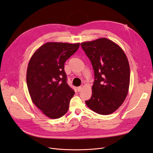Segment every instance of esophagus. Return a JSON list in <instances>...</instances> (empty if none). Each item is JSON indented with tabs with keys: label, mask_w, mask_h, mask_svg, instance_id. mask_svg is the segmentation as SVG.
<instances>
[{
	"label": "esophagus",
	"mask_w": 153,
	"mask_h": 153,
	"mask_svg": "<svg viewBox=\"0 0 153 153\" xmlns=\"http://www.w3.org/2000/svg\"><path fill=\"white\" fill-rule=\"evenodd\" d=\"M82 88H83V87H82V86H79V87H77V90H78V92L81 91H82Z\"/></svg>",
	"instance_id": "esophagus-1"
}]
</instances>
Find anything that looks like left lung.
Here are the masks:
<instances>
[{
  "label": "left lung",
  "mask_w": 153,
  "mask_h": 153,
  "mask_svg": "<svg viewBox=\"0 0 153 153\" xmlns=\"http://www.w3.org/2000/svg\"><path fill=\"white\" fill-rule=\"evenodd\" d=\"M81 47L94 74L91 98L85 103L99 114H112L128 94L130 71L126 55L119 46L106 38L82 43Z\"/></svg>",
  "instance_id": "obj_1"
}]
</instances>
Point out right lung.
Wrapping results in <instances>:
<instances>
[{
	"label": "right lung",
	"instance_id": "right-lung-1",
	"mask_svg": "<svg viewBox=\"0 0 153 153\" xmlns=\"http://www.w3.org/2000/svg\"><path fill=\"white\" fill-rule=\"evenodd\" d=\"M79 43H47L32 55L27 71V84L33 103L51 119L63 116L75 91L67 83L64 63Z\"/></svg>",
	"mask_w": 153,
	"mask_h": 153
}]
</instances>
